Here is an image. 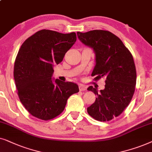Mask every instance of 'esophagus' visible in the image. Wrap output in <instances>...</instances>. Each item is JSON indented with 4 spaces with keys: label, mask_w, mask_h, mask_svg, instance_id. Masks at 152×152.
I'll use <instances>...</instances> for the list:
<instances>
[{
    "label": "esophagus",
    "mask_w": 152,
    "mask_h": 152,
    "mask_svg": "<svg viewBox=\"0 0 152 152\" xmlns=\"http://www.w3.org/2000/svg\"><path fill=\"white\" fill-rule=\"evenodd\" d=\"M86 90V86H83V85H82V84L79 85V90L80 91H84Z\"/></svg>",
    "instance_id": "esophagus-1"
}]
</instances>
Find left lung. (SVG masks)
I'll return each instance as SVG.
<instances>
[{"label": "left lung", "instance_id": "left-lung-1", "mask_svg": "<svg viewBox=\"0 0 152 152\" xmlns=\"http://www.w3.org/2000/svg\"><path fill=\"white\" fill-rule=\"evenodd\" d=\"M77 35L94 51L96 64L92 76L95 80L106 78L104 90L98 91L92 86L88 88L97 97L87 110L96 120L110 121L122 114L132 99L136 84L133 58L122 40L107 30L78 32Z\"/></svg>", "mask_w": 152, "mask_h": 152}]
</instances>
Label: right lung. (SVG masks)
I'll list each match as a JSON object with an SVG mask.
<instances>
[{"label": "right lung", "mask_w": 152, "mask_h": 152, "mask_svg": "<svg viewBox=\"0 0 152 152\" xmlns=\"http://www.w3.org/2000/svg\"><path fill=\"white\" fill-rule=\"evenodd\" d=\"M76 41L75 32L41 30L28 37L18 52L14 78L20 102L32 116L51 120L64 110L77 84L52 79L53 66L63 60Z\"/></svg>", "instance_id": "1"}]
</instances>
